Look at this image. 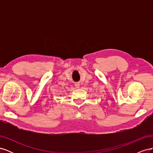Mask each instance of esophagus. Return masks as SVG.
Returning a JSON list of instances; mask_svg holds the SVG:
<instances>
[{"instance_id": "obj_1", "label": "esophagus", "mask_w": 153, "mask_h": 153, "mask_svg": "<svg viewBox=\"0 0 153 153\" xmlns=\"http://www.w3.org/2000/svg\"><path fill=\"white\" fill-rule=\"evenodd\" d=\"M75 87L76 88H79L80 87V84H79V83H78V82H76V83H75Z\"/></svg>"}]
</instances>
